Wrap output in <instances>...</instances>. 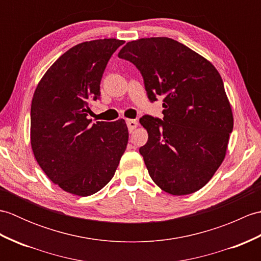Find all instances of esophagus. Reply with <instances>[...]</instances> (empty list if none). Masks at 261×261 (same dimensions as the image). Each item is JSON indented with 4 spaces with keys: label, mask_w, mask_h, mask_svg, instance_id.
<instances>
[{
    "label": "esophagus",
    "mask_w": 261,
    "mask_h": 261,
    "mask_svg": "<svg viewBox=\"0 0 261 261\" xmlns=\"http://www.w3.org/2000/svg\"><path fill=\"white\" fill-rule=\"evenodd\" d=\"M126 125H127V129H129V131L132 132L138 126V121L137 120H126Z\"/></svg>",
    "instance_id": "esophagus-1"
}]
</instances>
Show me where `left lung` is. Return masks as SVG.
<instances>
[{
    "mask_svg": "<svg viewBox=\"0 0 261 261\" xmlns=\"http://www.w3.org/2000/svg\"><path fill=\"white\" fill-rule=\"evenodd\" d=\"M118 56L140 70L148 98L164 96V118L143 115L148 141L139 151L152 180L171 195L207 184L225 157L233 115L219 71L166 37L130 41Z\"/></svg>",
    "mask_w": 261,
    "mask_h": 261,
    "instance_id": "left-lung-1",
    "label": "left lung"
}]
</instances>
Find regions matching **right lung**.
<instances>
[{"label": "right lung", "mask_w": 261, "mask_h": 261, "mask_svg": "<svg viewBox=\"0 0 261 261\" xmlns=\"http://www.w3.org/2000/svg\"><path fill=\"white\" fill-rule=\"evenodd\" d=\"M118 39L82 42L62 55L43 75L31 103V147L55 184L79 196L95 194L112 179L129 139L123 119L87 118L101 96L99 84Z\"/></svg>", "instance_id": "right-lung-1"}]
</instances>
